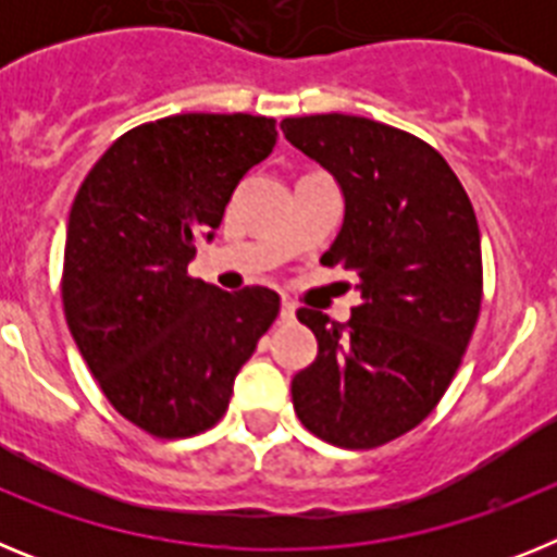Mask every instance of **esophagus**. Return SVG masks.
Masks as SVG:
<instances>
[{
    "instance_id": "esophagus-1",
    "label": "esophagus",
    "mask_w": 557,
    "mask_h": 557,
    "mask_svg": "<svg viewBox=\"0 0 557 557\" xmlns=\"http://www.w3.org/2000/svg\"><path fill=\"white\" fill-rule=\"evenodd\" d=\"M282 321H295V304L289 298L282 301Z\"/></svg>"
}]
</instances>
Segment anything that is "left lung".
Returning <instances> with one entry per match:
<instances>
[{
	"instance_id": "8db88e82",
	"label": "left lung",
	"mask_w": 557,
	"mask_h": 557,
	"mask_svg": "<svg viewBox=\"0 0 557 557\" xmlns=\"http://www.w3.org/2000/svg\"><path fill=\"white\" fill-rule=\"evenodd\" d=\"M282 131L346 195L321 262L357 273L362 295L343 326L298 309L318 357L293 376V407L326 444L376 449L435 410L469 348L482 304L474 206L444 156L407 131L348 113Z\"/></svg>"
}]
</instances>
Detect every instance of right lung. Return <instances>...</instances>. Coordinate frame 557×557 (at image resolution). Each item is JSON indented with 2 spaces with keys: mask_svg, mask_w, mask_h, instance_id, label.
<instances>
[{
  "mask_svg": "<svg viewBox=\"0 0 557 557\" xmlns=\"http://www.w3.org/2000/svg\"><path fill=\"white\" fill-rule=\"evenodd\" d=\"M275 120L175 113L122 133L69 211L61 295L69 332L113 410L161 441L200 435L278 314L268 287L225 293L189 275Z\"/></svg>",
  "mask_w": 557,
  "mask_h": 557,
  "instance_id": "1",
  "label": "right lung"
}]
</instances>
